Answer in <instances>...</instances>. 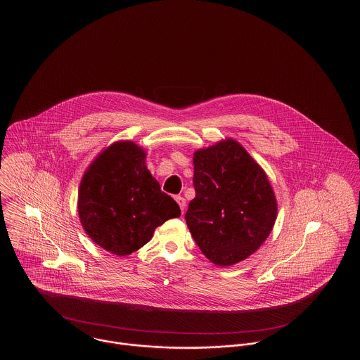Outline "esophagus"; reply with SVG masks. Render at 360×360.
Here are the masks:
<instances>
[{"mask_svg":"<svg viewBox=\"0 0 360 360\" xmlns=\"http://www.w3.org/2000/svg\"><path fill=\"white\" fill-rule=\"evenodd\" d=\"M175 200H176L178 205L181 206V210H182V213H184L185 209H186V200H185L182 195H176Z\"/></svg>","mask_w":360,"mask_h":360,"instance_id":"34e87169","label":"esophagus"}]
</instances>
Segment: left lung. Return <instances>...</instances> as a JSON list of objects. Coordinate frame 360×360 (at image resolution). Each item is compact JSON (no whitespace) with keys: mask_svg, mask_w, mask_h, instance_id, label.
<instances>
[{"mask_svg":"<svg viewBox=\"0 0 360 360\" xmlns=\"http://www.w3.org/2000/svg\"><path fill=\"white\" fill-rule=\"evenodd\" d=\"M195 197L185 220L202 254L217 266L252 255L273 231L278 204L266 172L235 139L193 154Z\"/></svg>","mask_w":360,"mask_h":360,"instance_id":"1","label":"left lung"}]
</instances>
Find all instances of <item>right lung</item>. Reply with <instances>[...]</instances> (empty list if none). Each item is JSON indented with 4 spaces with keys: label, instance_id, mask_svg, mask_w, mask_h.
<instances>
[{
    "label": "right lung",
    "instance_id": "add662e5",
    "mask_svg": "<svg viewBox=\"0 0 360 360\" xmlns=\"http://www.w3.org/2000/svg\"><path fill=\"white\" fill-rule=\"evenodd\" d=\"M147 153L129 140L103 148L78 188V214L87 236L105 251L125 257L147 244L155 229L181 209L146 165Z\"/></svg>",
    "mask_w": 360,
    "mask_h": 360
}]
</instances>
